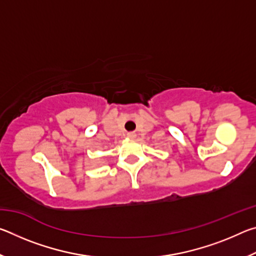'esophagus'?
I'll return each instance as SVG.
<instances>
[{"label":"esophagus","mask_w":256,"mask_h":256,"mask_svg":"<svg viewBox=\"0 0 256 256\" xmlns=\"http://www.w3.org/2000/svg\"><path fill=\"white\" fill-rule=\"evenodd\" d=\"M136 136V133H134V132L128 133V138H134Z\"/></svg>","instance_id":"esophagus-1"}]
</instances>
